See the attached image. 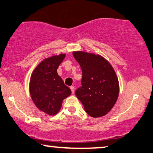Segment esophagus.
<instances>
[{
  "label": "esophagus",
  "mask_w": 153,
  "mask_h": 153,
  "mask_svg": "<svg viewBox=\"0 0 153 153\" xmlns=\"http://www.w3.org/2000/svg\"><path fill=\"white\" fill-rule=\"evenodd\" d=\"M70 89H71V93L74 94V89H75L74 86H70Z\"/></svg>",
  "instance_id": "34e87169"
}]
</instances>
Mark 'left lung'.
<instances>
[{"instance_id": "left-lung-1", "label": "left lung", "mask_w": 153, "mask_h": 153, "mask_svg": "<svg viewBox=\"0 0 153 153\" xmlns=\"http://www.w3.org/2000/svg\"><path fill=\"white\" fill-rule=\"evenodd\" d=\"M73 56L82 71V86L75 91L85 111L94 118L112 109L119 94V84L111 64L99 54L77 51Z\"/></svg>"}]
</instances>
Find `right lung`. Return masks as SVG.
Returning a JSON list of instances; mask_svg holds the SVG:
<instances>
[{"label": "right lung", "instance_id": "1", "mask_svg": "<svg viewBox=\"0 0 153 153\" xmlns=\"http://www.w3.org/2000/svg\"><path fill=\"white\" fill-rule=\"evenodd\" d=\"M65 56L60 54L45 59L34 69L30 77L32 99L39 110L50 116L59 112L63 100L71 93L56 71Z\"/></svg>", "mask_w": 153, "mask_h": 153}]
</instances>
